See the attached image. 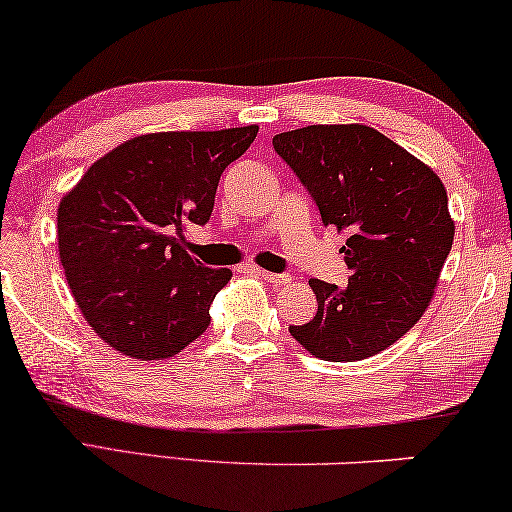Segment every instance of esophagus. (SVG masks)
I'll list each match as a JSON object with an SVG mask.
<instances>
[{
  "label": "esophagus",
  "mask_w": 512,
  "mask_h": 512,
  "mask_svg": "<svg viewBox=\"0 0 512 512\" xmlns=\"http://www.w3.org/2000/svg\"><path fill=\"white\" fill-rule=\"evenodd\" d=\"M257 276L262 278V280H266V282H273V285H285V282H289L287 273H271V271L257 269Z\"/></svg>",
  "instance_id": "obj_1"
}]
</instances>
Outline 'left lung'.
Returning <instances> with one entry per match:
<instances>
[{"mask_svg": "<svg viewBox=\"0 0 512 512\" xmlns=\"http://www.w3.org/2000/svg\"><path fill=\"white\" fill-rule=\"evenodd\" d=\"M322 223L345 230L347 287L310 280L317 315L289 326L324 361H361L400 340L432 299L453 246L448 195L430 167L370 126H305L273 137Z\"/></svg>", "mask_w": 512, "mask_h": 512, "instance_id": "obj_1", "label": "left lung"}]
</instances>
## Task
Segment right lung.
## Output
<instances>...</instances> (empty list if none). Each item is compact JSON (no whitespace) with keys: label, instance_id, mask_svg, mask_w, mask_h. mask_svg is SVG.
Wrapping results in <instances>:
<instances>
[{"label":"right lung","instance_id":"1","mask_svg":"<svg viewBox=\"0 0 512 512\" xmlns=\"http://www.w3.org/2000/svg\"><path fill=\"white\" fill-rule=\"evenodd\" d=\"M257 126L151 133L98 158L57 211L59 257L78 308L110 347L160 361L209 329V308L232 278L186 250L207 225L225 167Z\"/></svg>","mask_w":512,"mask_h":512}]
</instances>
